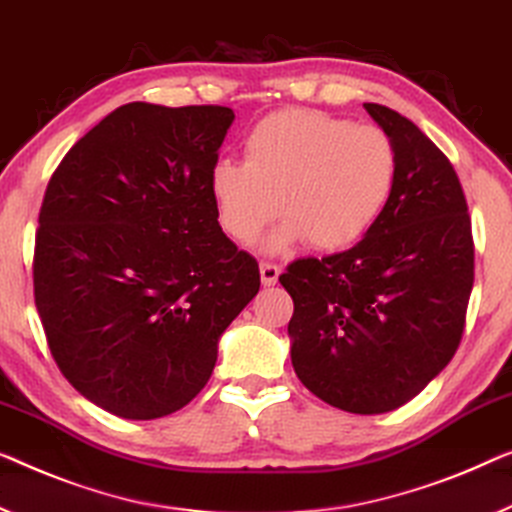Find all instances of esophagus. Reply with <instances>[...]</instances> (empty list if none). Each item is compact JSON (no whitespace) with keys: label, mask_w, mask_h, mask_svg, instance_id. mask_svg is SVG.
Masks as SVG:
<instances>
[{"label":"esophagus","mask_w":512,"mask_h":512,"mask_svg":"<svg viewBox=\"0 0 512 512\" xmlns=\"http://www.w3.org/2000/svg\"><path fill=\"white\" fill-rule=\"evenodd\" d=\"M259 273H262V282L264 285H276L278 276H280V266L273 264V262H262L259 264Z\"/></svg>","instance_id":"34e87169"}]
</instances>
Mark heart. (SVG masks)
I'll return each instance as SVG.
<instances>
[{
    "instance_id": "b5f03b06",
    "label": "heart",
    "mask_w": 512,
    "mask_h": 512,
    "mask_svg": "<svg viewBox=\"0 0 512 512\" xmlns=\"http://www.w3.org/2000/svg\"><path fill=\"white\" fill-rule=\"evenodd\" d=\"M241 156L209 174L218 225L250 243L280 211L271 250L303 239L317 250L349 246L375 225L398 177V151L384 128L305 108L257 121Z\"/></svg>"
}]
</instances>
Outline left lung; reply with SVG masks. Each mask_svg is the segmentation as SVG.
Listing matches in <instances>:
<instances>
[{
    "mask_svg": "<svg viewBox=\"0 0 512 512\" xmlns=\"http://www.w3.org/2000/svg\"><path fill=\"white\" fill-rule=\"evenodd\" d=\"M363 108L398 151L391 200L354 248L296 259L280 285L294 301L287 329L303 386L342 411L386 414L416 398L460 347L474 234L444 151L386 105Z\"/></svg>",
    "mask_w": 512,
    "mask_h": 512,
    "instance_id": "1",
    "label": "left lung"
}]
</instances>
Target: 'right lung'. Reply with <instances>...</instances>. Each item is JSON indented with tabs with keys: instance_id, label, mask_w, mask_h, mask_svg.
<instances>
[{
	"instance_id": "1",
	"label": "right lung",
	"mask_w": 512,
	"mask_h": 512,
	"mask_svg": "<svg viewBox=\"0 0 512 512\" xmlns=\"http://www.w3.org/2000/svg\"><path fill=\"white\" fill-rule=\"evenodd\" d=\"M223 105L128 103L80 137L38 213L34 301L75 391L151 421L207 386L218 338L259 292V264L220 230L209 174Z\"/></svg>"
}]
</instances>
